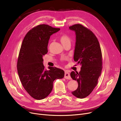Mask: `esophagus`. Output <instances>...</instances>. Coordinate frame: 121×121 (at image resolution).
Masks as SVG:
<instances>
[{
  "label": "esophagus",
  "instance_id": "obj_1",
  "mask_svg": "<svg viewBox=\"0 0 121 121\" xmlns=\"http://www.w3.org/2000/svg\"><path fill=\"white\" fill-rule=\"evenodd\" d=\"M64 78H66L67 79H71L70 74H69V73L67 72H65Z\"/></svg>",
  "mask_w": 121,
  "mask_h": 121
}]
</instances>
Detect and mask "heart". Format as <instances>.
<instances>
[{
  "label": "heart",
  "mask_w": 121,
  "mask_h": 121,
  "mask_svg": "<svg viewBox=\"0 0 121 121\" xmlns=\"http://www.w3.org/2000/svg\"><path fill=\"white\" fill-rule=\"evenodd\" d=\"M60 40L62 44L68 42H70V39L67 35H62L60 38Z\"/></svg>",
  "instance_id": "heart-1"
}]
</instances>
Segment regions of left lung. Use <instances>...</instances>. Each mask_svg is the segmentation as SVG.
Listing matches in <instances>:
<instances>
[{"mask_svg": "<svg viewBox=\"0 0 121 121\" xmlns=\"http://www.w3.org/2000/svg\"><path fill=\"white\" fill-rule=\"evenodd\" d=\"M69 29L74 31L76 36L73 59L81 66L79 73H71V78L78 85L72 93L75 97L83 99L89 96L98 84L102 70V54L98 39L91 31L79 24Z\"/></svg>", "mask_w": 121, "mask_h": 121, "instance_id": "left-lung-1", "label": "left lung"}]
</instances>
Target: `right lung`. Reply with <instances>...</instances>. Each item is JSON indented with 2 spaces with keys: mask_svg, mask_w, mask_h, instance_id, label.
<instances>
[{
  "mask_svg": "<svg viewBox=\"0 0 121 121\" xmlns=\"http://www.w3.org/2000/svg\"><path fill=\"white\" fill-rule=\"evenodd\" d=\"M60 30L40 24L30 30L22 41L17 63V73L25 90L35 99L47 97L52 90L53 81L64 77L62 69L49 67L48 71L43 64L50 37Z\"/></svg>",
  "mask_w": 121,
  "mask_h": 121,
  "instance_id": "add662e5",
  "label": "right lung"
}]
</instances>
